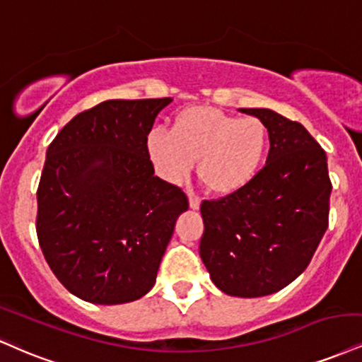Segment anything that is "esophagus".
I'll return each instance as SVG.
<instances>
[{
  "label": "esophagus",
  "instance_id": "34e87169",
  "mask_svg": "<svg viewBox=\"0 0 362 362\" xmlns=\"http://www.w3.org/2000/svg\"><path fill=\"white\" fill-rule=\"evenodd\" d=\"M189 207L192 209V211H199L200 207V197L192 190H189Z\"/></svg>",
  "mask_w": 362,
  "mask_h": 362
}]
</instances>
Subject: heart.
Segmentation results:
<instances>
[{
	"mask_svg": "<svg viewBox=\"0 0 362 362\" xmlns=\"http://www.w3.org/2000/svg\"><path fill=\"white\" fill-rule=\"evenodd\" d=\"M148 155L158 175L178 184L199 173L217 194H233L255 178L268 151V129L258 117H238L209 106L187 107L172 132L153 128L146 138Z\"/></svg>",
	"mask_w": 362,
	"mask_h": 362,
	"instance_id": "1",
	"label": "heart"
}]
</instances>
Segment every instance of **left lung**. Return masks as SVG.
<instances>
[{
    "label": "left lung",
    "mask_w": 362,
    "mask_h": 362,
    "mask_svg": "<svg viewBox=\"0 0 362 362\" xmlns=\"http://www.w3.org/2000/svg\"><path fill=\"white\" fill-rule=\"evenodd\" d=\"M267 126L264 167L238 192L204 200L200 258L230 297L276 293L303 273L329 226L327 156L297 121L267 107L239 110Z\"/></svg>",
    "instance_id": "obj_1"
}]
</instances>
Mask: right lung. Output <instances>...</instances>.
<instances>
[{
	"label": "right lung",
	"instance_id": "obj_1",
	"mask_svg": "<svg viewBox=\"0 0 362 362\" xmlns=\"http://www.w3.org/2000/svg\"><path fill=\"white\" fill-rule=\"evenodd\" d=\"M162 99H110L74 116L47 148L37 236L72 295L98 305L153 288L185 194L155 177L146 138Z\"/></svg>",
	"mask_w": 362,
	"mask_h": 362
}]
</instances>
